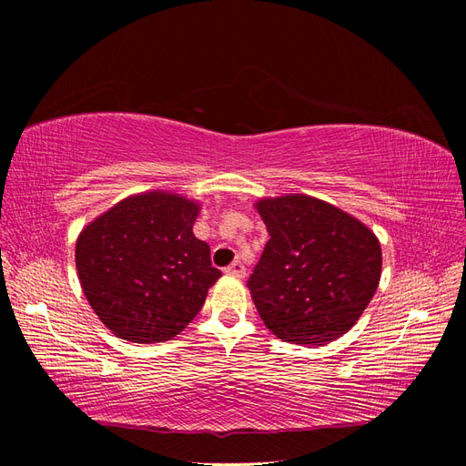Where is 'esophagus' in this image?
<instances>
[{
    "mask_svg": "<svg viewBox=\"0 0 466 466\" xmlns=\"http://www.w3.org/2000/svg\"><path fill=\"white\" fill-rule=\"evenodd\" d=\"M225 274L231 276V278H245L247 276V268L243 266L241 260H235L233 264H229L225 268Z\"/></svg>",
    "mask_w": 466,
    "mask_h": 466,
    "instance_id": "esophagus-1",
    "label": "esophagus"
}]
</instances>
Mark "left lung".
Instances as JSON below:
<instances>
[{"label": "left lung", "instance_id": "1", "mask_svg": "<svg viewBox=\"0 0 466 466\" xmlns=\"http://www.w3.org/2000/svg\"><path fill=\"white\" fill-rule=\"evenodd\" d=\"M255 208L270 241L248 289L266 329L301 346H324L346 334L379 288L377 235L315 196L260 198Z\"/></svg>", "mask_w": 466, "mask_h": 466}]
</instances>
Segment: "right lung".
<instances>
[{
    "label": "right lung",
    "instance_id": "1",
    "mask_svg": "<svg viewBox=\"0 0 466 466\" xmlns=\"http://www.w3.org/2000/svg\"><path fill=\"white\" fill-rule=\"evenodd\" d=\"M202 204L171 190L132 194L81 229L76 266L83 293L122 340H171L198 315L221 278L192 225Z\"/></svg>",
    "mask_w": 466,
    "mask_h": 466
}]
</instances>
